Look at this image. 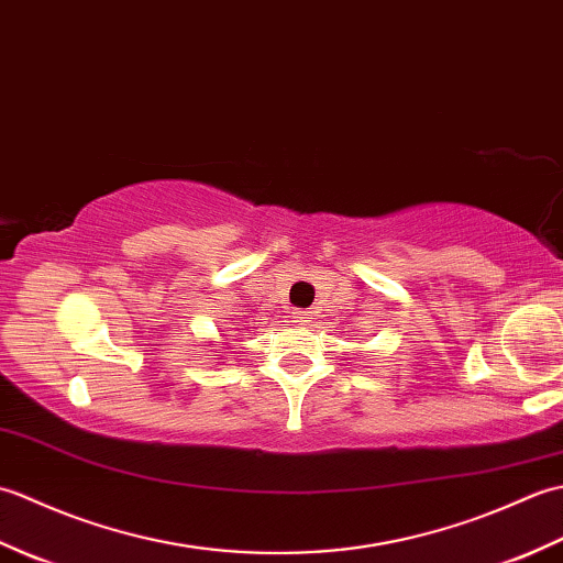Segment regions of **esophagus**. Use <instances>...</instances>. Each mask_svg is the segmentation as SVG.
Returning <instances> with one entry per match:
<instances>
[{"instance_id": "obj_1", "label": "esophagus", "mask_w": 563, "mask_h": 563, "mask_svg": "<svg viewBox=\"0 0 563 563\" xmlns=\"http://www.w3.org/2000/svg\"><path fill=\"white\" fill-rule=\"evenodd\" d=\"M297 324H309V321H312V312H295V317H292Z\"/></svg>"}]
</instances>
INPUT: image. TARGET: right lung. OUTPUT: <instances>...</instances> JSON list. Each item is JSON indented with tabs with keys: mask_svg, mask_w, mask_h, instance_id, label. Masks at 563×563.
Listing matches in <instances>:
<instances>
[{
	"mask_svg": "<svg viewBox=\"0 0 563 563\" xmlns=\"http://www.w3.org/2000/svg\"><path fill=\"white\" fill-rule=\"evenodd\" d=\"M220 361H222V357H220Z\"/></svg>",
	"mask_w": 563,
	"mask_h": 563,
	"instance_id": "obj_1",
	"label": "right lung"
}]
</instances>
